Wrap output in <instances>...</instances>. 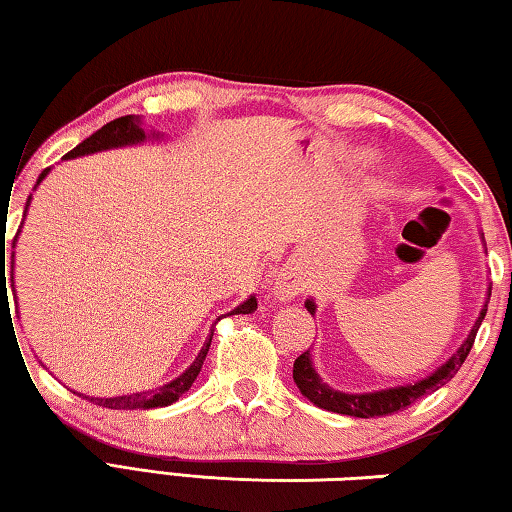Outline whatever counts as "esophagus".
<instances>
[{
    "label": "esophagus",
    "instance_id": "esophagus-1",
    "mask_svg": "<svg viewBox=\"0 0 512 512\" xmlns=\"http://www.w3.org/2000/svg\"><path fill=\"white\" fill-rule=\"evenodd\" d=\"M305 289H307V282H305V277H302V273L298 271L296 266L287 264L275 273L273 296L277 300H282V302L293 300V298H298Z\"/></svg>",
    "mask_w": 512,
    "mask_h": 512
}]
</instances>
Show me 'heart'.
Returning <instances> with one entry per match:
<instances>
[{"label":"heart","mask_w":512,"mask_h":512,"mask_svg":"<svg viewBox=\"0 0 512 512\" xmlns=\"http://www.w3.org/2000/svg\"><path fill=\"white\" fill-rule=\"evenodd\" d=\"M361 158H363V160H370V155H366V153H363V155H361Z\"/></svg>","instance_id":"heart-1"}]
</instances>
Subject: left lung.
<instances>
[{
    "label": "left lung",
    "instance_id": "1",
    "mask_svg": "<svg viewBox=\"0 0 512 512\" xmlns=\"http://www.w3.org/2000/svg\"><path fill=\"white\" fill-rule=\"evenodd\" d=\"M481 241H483V232H479ZM488 253V250H485ZM490 291L488 287V296H485L483 307L476 316L474 325L467 334V339L461 343L452 357H449L443 366H438L433 372H429L427 377H422L418 381H411V384L404 386H391V388H381V391H370V393H345V391H336L329 384H325L323 379L314 368V361H311L309 350L302 352L300 357L293 363V381L300 388V393L307 397L311 404H316L318 409L332 411V413H341V415H352V418H381V415H391L411 406L415 400H420L422 395H429L433 391H438L440 386H445L449 379H452L458 370H461L463 361L470 354L476 332L485 318V311H488V300H490ZM305 307L311 316L316 314V302L314 298H307Z\"/></svg>",
    "mask_w": 512,
    "mask_h": 512
}]
</instances>
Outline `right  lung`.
Returning <instances> with one entry per match:
<instances>
[{"mask_svg": "<svg viewBox=\"0 0 512 512\" xmlns=\"http://www.w3.org/2000/svg\"><path fill=\"white\" fill-rule=\"evenodd\" d=\"M146 140H162V133L158 131H151L146 133L144 126H142V117L140 115H126V117H119L115 121H110L103 128H99L97 133H92L88 140H83L76 149L69 151L65 155V160H74V158H81V155H92V153H101V151H110V149H121V146H135V144H144ZM51 169H45L40 173L36 187L42 183L49 176ZM33 187V189H36ZM31 205V196L27 198V207H24V214H27ZM22 228V225H20ZM20 237V230H17V235L13 239V248H15V241ZM6 248L0 246V287L4 291V282H6ZM15 266V253H13V262L11 268ZM257 309V298L255 293L253 296H248L241 305H237L232 311H228V316H235V314H253ZM212 334H207V339L203 343L201 352L196 354V359L189 363V368H185L183 375H178L176 379L167 381V384L155 388V391H140V393H133V395H117V397H90V395H83V393H76L83 400H88L92 404H99L103 409H117V411H149V409H160V406H169L173 402H178V397H183L192 384L198 377V372L203 368V361L207 357V350H210L212 345Z\"/></svg>", "mask_w": 512, "mask_h": 512, "instance_id": "add662e5", "label": "right lung"}]
</instances>
